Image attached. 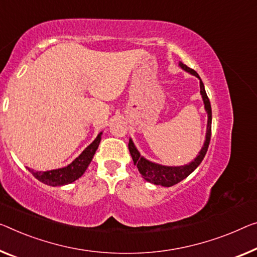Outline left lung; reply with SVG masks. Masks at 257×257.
Wrapping results in <instances>:
<instances>
[{"label": "left lung", "mask_w": 257, "mask_h": 257, "mask_svg": "<svg viewBox=\"0 0 257 257\" xmlns=\"http://www.w3.org/2000/svg\"><path fill=\"white\" fill-rule=\"evenodd\" d=\"M179 66L183 70L187 71V72L200 79V93L203 98L204 109H206V111L208 113L206 140H204L203 147L200 151L199 155H197L194 159V161H192L189 164L181 165V167H165V165L153 163V162L146 160L145 157H142L140 155V153L138 152V149L136 148V146H134L132 139H130L128 141V151L131 153L134 165H137L138 170H139V172L141 173L142 178L149 181V183L155 184V185H161V186H164V187H170L180 183L181 180H184L186 177L191 175V173L194 171L197 167H199L201 162H202V160L204 159V156H206L208 147H209V142H210V138H211V105H210V101H209V98L207 96L206 89H204L203 82L201 80L199 74L196 73V71L188 68L187 65H185L184 63L181 62L179 63Z\"/></svg>", "instance_id": "1"}]
</instances>
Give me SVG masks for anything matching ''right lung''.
Masks as SVG:
<instances>
[{
	"instance_id": "right-lung-1",
	"label": "right lung",
	"mask_w": 257,
	"mask_h": 257,
	"mask_svg": "<svg viewBox=\"0 0 257 257\" xmlns=\"http://www.w3.org/2000/svg\"><path fill=\"white\" fill-rule=\"evenodd\" d=\"M101 133H98L96 139L90 144L87 148L79 155L72 163L69 164L68 167L56 169V170H49V171H35L33 169L26 168L32 175L40 180L41 183L49 185V186H63V185H68L73 183L74 180L80 178L84 175L86 169L93 160L94 154H95L96 149L100 145L101 141Z\"/></svg>"
}]
</instances>
